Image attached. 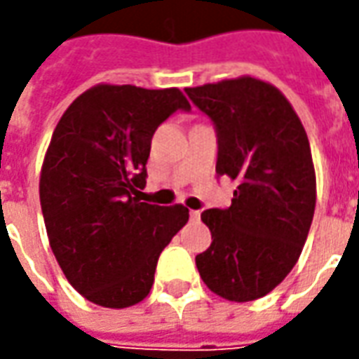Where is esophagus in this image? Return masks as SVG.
<instances>
[{
  "label": "esophagus",
  "instance_id": "obj_1",
  "mask_svg": "<svg viewBox=\"0 0 359 359\" xmlns=\"http://www.w3.org/2000/svg\"><path fill=\"white\" fill-rule=\"evenodd\" d=\"M200 215H202L200 211H190V219H192V221H200Z\"/></svg>",
  "mask_w": 359,
  "mask_h": 359
}]
</instances>
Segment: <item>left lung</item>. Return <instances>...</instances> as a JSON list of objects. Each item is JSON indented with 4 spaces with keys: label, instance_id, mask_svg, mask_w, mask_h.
<instances>
[{
    "label": "left lung",
    "instance_id": "obj_1",
    "mask_svg": "<svg viewBox=\"0 0 359 359\" xmlns=\"http://www.w3.org/2000/svg\"><path fill=\"white\" fill-rule=\"evenodd\" d=\"M215 125L219 177L238 182L226 210H205L211 246L196 267L211 292L231 302L269 294L292 271L316 211L308 134L283 92L238 76L187 88Z\"/></svg>",
    "mask_w": 359,
    "mask_h": 359
}]
</instances>
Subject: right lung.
Wrapping results in <instances>:
<instances>
[{
	"mask_svg": "<svg viewBox=\"0 0 359 359\" xmlns=\"http://www.w3.org/2000/svg\"><path fill=\"white\" fill-rule=\"evenodd\" d=\"M175 111H190L179 88L97 84L53 130L40 175L43 223L67 280L97 306L144 300L159 254L188 223L184 205L138 198L151 136Z\"/></svg>",
	"mask_w": 359,
	"mask_h": 359,
	"instance_id": "obj_1",
	"label": "right lung"
}]
</instances>
